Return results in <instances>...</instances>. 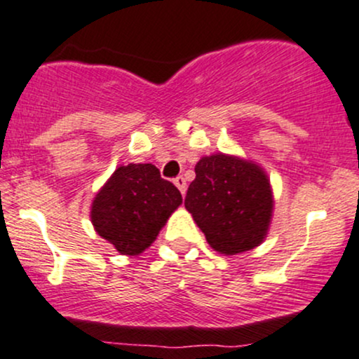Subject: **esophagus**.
<instances>
[{"label":"esophagus","instance_id":"34e87169","mask_svg":"<svg viewBox=\"0 0 359 359\" xmlns=\"http://www.w3.org/2000/svg\"><path fill=\"white\" fill-rule=\"evenodd\" d=\"M175 184L178 187L181 195H184V193H187V180H184L183 176H178V178H175Z\"/></svg>","mask_w":359,"mask_h":359}]
</instances>
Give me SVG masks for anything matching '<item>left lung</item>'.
<instances>
[{
    "instance_id": "obj_1",
    "label": "left lung",
    "mask_w": 359,
    "mask_h": 359,
    "mask_svg": "<svg viewBox=\"0 0 359 359\" xmlns=\"http://www.w3.org/2000/svg\"><path fill=\"white\" fill-rule=\"evenodd\" d=\"M184 207L212 249L225 256L251 251L266 239L275 198L255 161L217 152L195 166Z\"/></svg>"
}]
</instances>
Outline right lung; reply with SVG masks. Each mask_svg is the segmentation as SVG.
<instances>
[{"label": "right lung", "instance_id": "add662e5", "mask_svg": "<svg viewBox=\"0 0 359 359\" xmlns=\"http://www.w3.org/2000/svg\"><path fill=\"white\" fill-rule=\"evenodd\" d=\"M183 203L178 188L154 164L118 166L91 203V224L120 255L139 256Z\"/></svg>", "mask_w": 359, "mask_h": 359}]
</instances>
